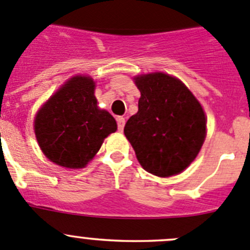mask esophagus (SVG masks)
<instances>
[{
  "instance_id": "34e87169",
  "label": "esophagus",
  "mask_w": 250,
  "mask_h": 250,
  "mask_svg": "<svg viewBox=\"0 0 250 250\" xmlns=\"http://www.w3.org/2000/svg\"><path fill=\"white\" fill-rule=\"evenodd\" d=\"M125 118L123 117V116L117 117V127H118V130H120V132H122L123 128H125Z\"/></svg>"
}]
</instances>
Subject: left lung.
Listing matches in <instances>:
<instances>
[{
  "label": "left lung",
  "instance_id": "left-lung-1",
  "mask_svg": "<svg viewBox=\"0 0 250 250\" xmlns=\"http://www.w3.org/2000/svg\"><path fill=\"white\" fill-rule=\"evenodd\" d=\"M141 91L138 112L125 134L144 170L160 178L176 175L199 154L206 136L201 104L178 79L163 74L134 78Z\"/></svg>",
  "mask_w": 250,
  "mask_h": 250
}]
</instances>
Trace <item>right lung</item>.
<instances>
[{"instance_id": "right-lung-1", "label": "right lung", "mask_w": 250, "mask_h": 250, "mask_svg": "<svg viewBox=\"0 0 250 250\" xmlns=\"http://www.w3.org/2000/svg\"><path fill=\"white\" fill-rule=\"evenodd\" d=\"M93 91L92 79L75 76L37 113V141L50 162L69 169L83 167L104 139L117 130L114 118L97 107Z\"/></svg>"}]
</instances>
